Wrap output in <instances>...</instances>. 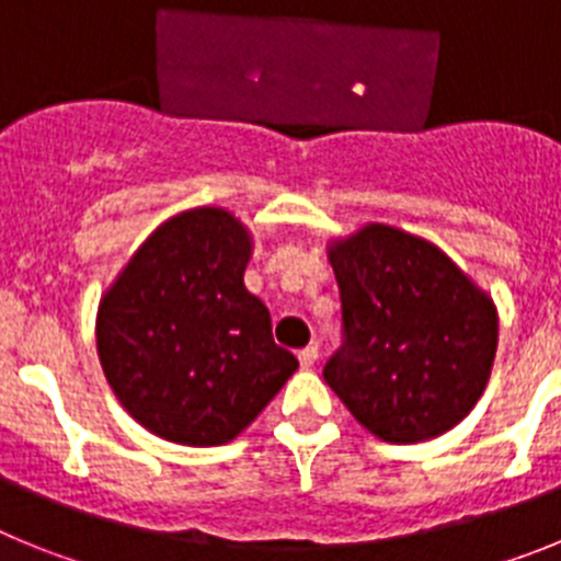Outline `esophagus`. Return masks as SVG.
I'll use <instances>...</instances> for the list:
<instances>
[{
  "mask_svg": "<svg viewBox=\"0 0 561 561\" xmlns=\"http://www.w3.org/2000/svg\"><path fill=\"white\" fill-rule=\"evenodd\" d=\"M317 356H320V348H317V345H306V348L297 354V359H300V365H304V368H314Z\"/></svg>",
  "mask_w": 561,
  "mask_h": 561,
  "instance_id": "obj_1",
  "label": "esophagus"
}]
</instances>
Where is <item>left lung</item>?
Returning a JSON list of instances; mask_svg holds the SVG:
<instances>
[{
    "label": "left lung",
    "instance_id": "obj_1",
    "mask_svg": "<svg viewBox=\"0 0 561 561\" xmlns=\"http://www.w3.org/2000/svg\"><path fill=\"white\" fill-rule=\"evenodd\" d=\"M345 345L325 381L388 444L438 438L472 413L497 354V306L453 257L399 227L331 238Z\"/></svg>",
    "mask_w": 561,
    "mask_h": 561
}]
</instances>
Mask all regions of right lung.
<instances>
[{
  "label": "right lung",
  "mask_w": 561,
  "mask_h": 561,
  "mask_svg": "<svg viewBox=\"0 0 561 561\" xmlns=\"http://www.w3.org/2000/svg\"><path fill=\"white\" fill-rule=\"evenodd\" d=\"M252 232L225 207L162 221L98 306L101 368L126 413L182 447L244 433L297 370L244 286Z\"/></svg>",
  "instance_id": "right-lung-1"
}]
</instances>
